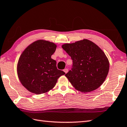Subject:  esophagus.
Wrapping results in <instances>:
<instances>
[{"instance_id": "34e87169", "label": "esophagus", "mask_w": 127, "mask_h": 127, "mask_svg": "<svg viewBox=\"0 0 127 127\" xmlns=\"http://www.w3.org/2000/svg\"><path fill=\"white\" fill-rule=\"evenodd\" d=\"M68 69L67 68H64V72H65L66 73H67L68 72Z\"/></svg>"}]
</instances>
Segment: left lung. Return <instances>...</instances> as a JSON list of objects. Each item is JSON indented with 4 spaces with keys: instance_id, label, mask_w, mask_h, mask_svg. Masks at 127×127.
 Instances as JSON below:
<instances>
[{
    "instance_id": "8db88e82",
    "label": "left lung",
    "mask_w": 127,
    "mask_h": 127,
    "mask_svg": "<svg viewBox=\"0 0 127 127\" xmlns=\"http://www.w3.org/2000/svg\"><path fill=\"white\" fill-rule=\"evenodd\" d=\"M62 47L72 60L71 70L65 76L76 90L89 92L101 86L108 73L109 64L97 45L84 39Z\"/></svg>"
}]
</instances>
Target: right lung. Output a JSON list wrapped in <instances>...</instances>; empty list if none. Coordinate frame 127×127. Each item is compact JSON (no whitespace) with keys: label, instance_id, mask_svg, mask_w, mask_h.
Returning a JSON list of instances; mask_svg holds the SVG:
<instances>
[{"label":"right lung","instance_id":"right-lung-1","mask_svg":"<svg viewBox=\"0 0 127 127\" xmlns=\"http://www.w3.org/2000/svg\"><path fill=\"white\" fill-rule=\"evenodd\" d=\"M56 45L39 40L30 44L19 59L17 72L21 84L29 91L37 95L51 90L61 76L65 74L58 70L56 61L51 59Z\"/></svg>","mask_w":127,"mask_h":127}]
</instances>
